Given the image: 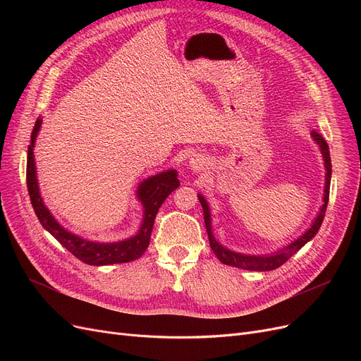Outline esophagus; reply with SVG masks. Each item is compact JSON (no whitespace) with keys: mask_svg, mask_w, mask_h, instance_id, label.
<instances>
[{"mask_svg":"<svg viewBox=\"0 0 361 361\" xmlns=\"http://www.w3.org/2000/svg\"><path fill=\"white\" fill-rule=\"evenodd\" d=\"M190 167H191V170H194V171L203 170V169L206 167V158L202 157V155H194V157L191 158V161H190Z\"/></svg>","mask_w":361,"mask_h":361,"instance_id":"34e87169","label":"esophagus"}]
</instances>
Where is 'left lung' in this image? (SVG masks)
Listing matches in <instances>:
<instances>
[{
    "mask_svg": "<svg viewBox=\"0 0 361 361\" xmlns=\"http://www.w3.org/2000/svg\"><path fill=\"white\" fill-rule=\"evenodd\" d=\"M313 138L316 143L319 145L321 152L324 155V161H325V170H326V178H325V195H324V204L321 207V211L316 216V220L313 221L312 227L305 232L302 236H300L297 241H293L290 245H288L286 248H283L274 255H268V256H247V255H239V253H233V251L224 248L221 244L216 243V239L212 235L211 231V214H209V206H207L206 200L199 194V200L200 204L203 207V216H204V226H206V232H207V238H209V244L211 248L215 253V256L220 259V262H223L224 265L228 267H235V268H241V269H248V271H272L279 267H281L285 262H288L297 251L307 244L310 239L318 233L319 227L324 221L325 216V211H326V204H329V197H330V180H331V158H330V150H329V145H326L325 138L313 130L312 133Z\"/></svg>",
    "mask_w": 361,
    "mask_h": 361,
    "instance_id": "obj_1",
    "label": "left lung"
}]
</instances>
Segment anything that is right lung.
I'll list each match as a JSON object with an SVG mask.
<instances>
[{"mask_svg":"<svg viewBox=\"0 0 361 361\" xmlns=\"http://www.w3.org/2000/svg\"><path fill=\"white\" fill-rule=\"evenodd\" d=\"M40 125H42V120L37 118L31 133V143L28 146V157H27V188H28L32 209H35L40 224L45 227L64 248H68L76 259H80L87 265L102 267V265H113V264H126V262L138 259L149 247L152 228H154L155 218L161 204L174 190L179 187L178 173L174 170L164 171L157 174V176L146 179L140 185L138 199L145 204V216H143V223H141L140 231L135 236L126 239V241L108 243V244L85 241V239L75 236L71 232H68L66 228H63L56 221V218L49 214V211L42 202V197L39 194V185L36 179L35 157H32V147H35V141L40 129Z\"/></svg>","mask_w":361,"mask_h":361,"instance_id":"obj_1","label":"right lung"}]
</instances>
